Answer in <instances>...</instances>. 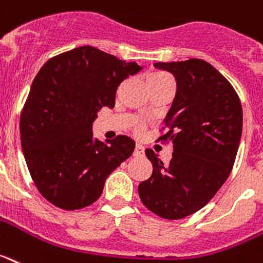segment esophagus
Here are the masks:
<instances>
[{"instance_id":"34e87169","label":"esophagus","mask_w":263,"mask_h":263,"mask_svg":"<svg viewBox=\"0 0 263 263\" xmlns=\"http://www.w3.org/2000/svg\"><path fill=\"white\" fill-rule=\"evenodd\" d=\"M145 154V149H143V146H141V145H137L136 149H134V156L136 157H141Z\"/></svg>"}]
</instances>
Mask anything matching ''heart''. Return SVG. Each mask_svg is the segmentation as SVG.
<instances>
[{"label":"heart","mask_w":263,"mask_h":263,"mask_svg":"<svg viewBox=\"0 0 263 263\" xmlns=\"http://www.w3.org/2000/svg\"><path fill=\"white\" fill-rule=\"evenodd\" d=\"M165 82H172V78L162 71H153L147 76V86L150 85H159Z\"/></svg>","instance_id":"obj_1"}]
</instances>
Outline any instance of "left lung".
I'll return each instance as SVG.
<instances>
[{
    "label": "left lung",
    "mask_w": 263,
    "mask_h": 263,
    "mask_svg": "<svg viewBox=\"0 0 263 263\" xmlns=\"http://www.w3.org/2000/svg\"><path fill=\"white\" fill-rule=\"evenodd\" d=\"M154 66L176 78V97L163 120L169 130L159 137L173 143V157L163 165L153 150L145 152L153 173L138 194L154 214L179 219L203 208L228 179L242 136V106L230 82L203 60Z\"/></svg>",
    "instance_id": "obj_1"
}]
</instances>
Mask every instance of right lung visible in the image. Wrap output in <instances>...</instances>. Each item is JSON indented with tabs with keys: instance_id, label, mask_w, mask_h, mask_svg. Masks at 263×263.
I'll use <instances>...</instances> for the list:
<instances>
[{
	"instance_id": "right-lung-1",
	"label": "right lung",
	"mask_w": 263,
	"mask_h": 263,
	"mask_svg": "<svg viewBox=\"0 0 263 263\" xmlns=\"http://www.w3.org/2000/svg\"><path fill=\"white\" fill-rule=\"evenodd\" d=\"M142 69L93 46L50 58L35 76L20 120L21 146L38 192L64 210L91 205L134 152L130 137L109 145L93 136L102 106L114 107L122 81Z\"/></svg>"
}]
</instances>
